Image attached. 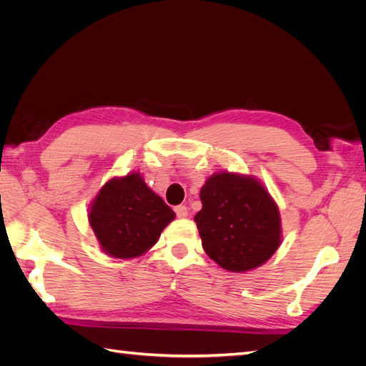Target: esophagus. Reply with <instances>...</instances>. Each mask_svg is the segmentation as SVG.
Returning <instances> with one entry per match:
<instances>
[{
    "mask_svg": "<svg viewBox=\"0 0 366 366\" xmlns=\"http://www.w3.org/2000/svg\"><path fill=\"white\" fill-rule=\"evenodd\" d=\"M175 214L179 218H186L187 217V207L186 206H177L175 207Z\"/></svg>",
    "mask_w": 366,
    "mask_h": 366,
    "instance_id": "obj_1",
    "label": "esophagus"
}]
</instances>
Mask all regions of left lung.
<instances>
[{"mask_svg":"<svg viewBox=\"0 0 366 366\" xmlns=\"http://www.w3.org/2000/svg\"><path fill=\"white\" fill-rule=\"evenodd\" d=\"M194 217L207 257L234 273L269 261L282 241L280 209L258 179L229 171L210 175Z\"/></svg>","mask_w":366,"mask_h":366,"instance_id":"obj_1","label":"left lung"}]
</instances>
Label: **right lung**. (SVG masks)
Returning a JSON list of instances; mask_svg holds the SVG:
<instances>
[{
  "instance_id": "right-lung-1",
  "label": "right lung",
  "mask_w": 366,
  "mask_h": 366,
  "mask_svg": "<svg viewBox=\"0 0 366 366\" xmlns=\"http://www.w3.org/2000/svg\"><path fill=\"white\" fill-rule=\"evenodd\" d=\"M174 218V210L136 171L108 180L88 209V223L99 246L119 259L147 253Z\"/></svg>"
}]
</instances>
